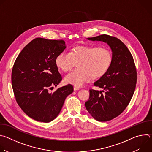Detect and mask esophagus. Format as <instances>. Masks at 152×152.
Masks as SVG:
<instances>
[{
    "label": "esophagus",
    "instance_id": "esophagus-1",
    "mask_svg": "<svg viewBox=\"0 0 152 152\" xmlns=\"http://www.w3.org/2000/svg\"><path fill=\"white\" fill-rule=\"evenodd\" d=\"M73 89H74V90H75V91H76V90H79L80 88H79V87H77V86H74V87H73Z\"/></svg>",
    "mask_w": 152,
    "mask_h": 152
}]
</instances>
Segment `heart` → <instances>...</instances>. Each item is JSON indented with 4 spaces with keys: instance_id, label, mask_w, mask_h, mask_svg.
Here are the masks:
<instances>
[{
    "instance_id": "1",
    "label": "heart",
    "mask_w": 152,
    "mask_h": 152,
    "mask_svg": "<svg viewBox=\"0 0 152 152\" xmlns=\"http://www.w3.org/2000/svg\"><path fill=\"white\" fill-rule=\"evenodd\" d=\"M113 61L111 50L106 48L83 45L73 48L69 52H62L55 58L56 66L63 72L72 69L75 62L77 69L64 77L66 83L75 86H82L91 78L103 76L110 69Z\"/></svg>"
}]
</instances>
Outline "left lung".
<instances>
[{"label": "left lung", "mask_w": 152, "mask_h": 152, "mask_svg": "<svg viewBox=\"0 0 152 152\" xmlns=\"http://www.w3.org/2000/svg\"><path fill=\"white\" fill-rule=\"evenodd\" d=\"M106 42L112 51L113 61L106 73L94 82L103 89L90 90L89 100L85 102L86 110L99 121H110L121 114L131 101L137 83V70L133 57L119 39L107 35L86 38Z\"/></svg>", "instance_id": "1"}]
</instances>
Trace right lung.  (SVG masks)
Segmentation results:
<instances>
[{"label": "right lung", "instance_id": "1", "mask_svg": "<svg viewBox=\"0 0 152 152\" xmlns=\"http://www.w3.org/2000/svg\"><path fill=\"white\" fill-rule=\"evenodd\" d=\"M66 48L63 40L37 38L23 49L14 62L11 81L16 101L35 120L44 123L53 120L66 97L73 91L70 84L54 93L49 91L62 80L55 58Z\"/></svg>", "mask_w": 152, "mask_h": 152}]
</instances>
